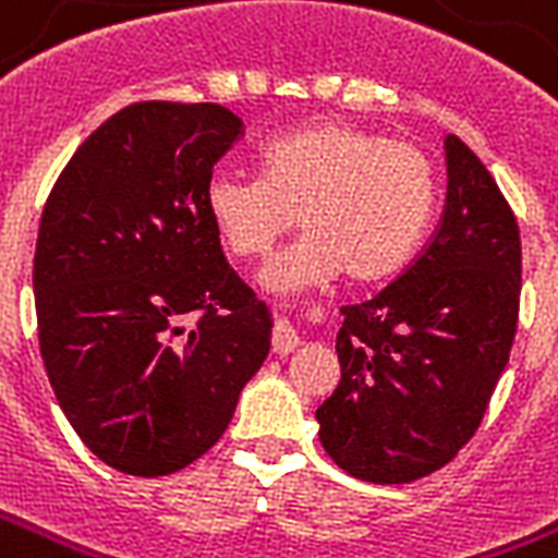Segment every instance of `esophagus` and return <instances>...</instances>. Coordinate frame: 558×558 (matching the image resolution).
Returning <instances> with one entry per match:
<instances>
[{
    "label": "esophagus",
    "mask_w": 558,
    "mask_h": 558,
    "mask_svg": "<svg viewBox=\"0 0 558 558\" xmlns=\"http://www.w3.org/2000/svg\"><path fill=\"white\" fill-rule=\"evenodd\" d=\"M301 348V336L295 333V327L289 325L287 318H280L275 325V333H271V351L275 354H292Z\"/></svg>",
    "instance_id": "obj_1"
}]
</instances>
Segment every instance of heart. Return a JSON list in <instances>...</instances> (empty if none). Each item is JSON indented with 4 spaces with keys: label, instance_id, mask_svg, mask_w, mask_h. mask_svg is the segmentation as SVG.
<instances>
[{
    "label": "heart",
    "instance_id": "b5f03b06",
    "mask_svg": "<svg viewBox=\"0 0 558 558\" xmlns=\"http://www.w3.org/2000/svg\"><path fill=\"white\" fill-rule=\"evenodd\" d=\"M436 181L421 148L351 122L322 119L271 140L260 178L222 172L204 193L207 216L236 257H263L292 225L307 231L263 283L301 292L345 271L377 283L410 260L430 222Z\"/></svg>",
    "mask_w": 558,
    "mask_h": 558
}]
</instances>
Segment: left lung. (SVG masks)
<instances>
[{
    "label": "left lung",
    "instance_id": "obj_1",
    "mask_svg": "<svg viewBox=\"0 0 558 558\" xmlns=\"http://www.w3.org/2000/svg\"><path fill=\"white\" fill-rule=\"evenodd\" d=\"M439 228L401 278L342 307V380L316 410L336 465L365 483H412L465 448L509 363L521 236L480 157L445 137Z\"/></svg>",
    "mask_w": 558,
    "mask_h": 558
}]
</instances>
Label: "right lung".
I'll return each mask as SVG.
<instances>
[{"instance_id": "1", "label": "right lung", "mask_w": 558, "mask_h": 558, "mask_svg": "<svg viewBox=\"0 0 558 558\" xmlns=\"http://www.w3.org/2000/svg\"><path fill=\"white\" fill-rule=\"evenodd\" d=\"M240 137L225 105H128L43 207V365L72 430L122 474L163 477L207 453L269 354V307L228 266L204 204Z\"/></svg>"}]
</instances>
